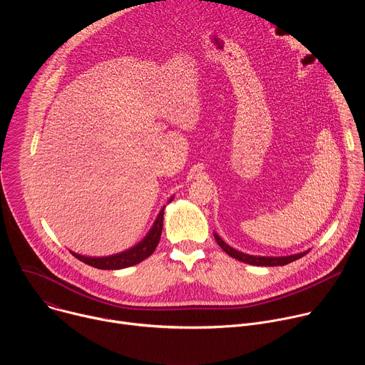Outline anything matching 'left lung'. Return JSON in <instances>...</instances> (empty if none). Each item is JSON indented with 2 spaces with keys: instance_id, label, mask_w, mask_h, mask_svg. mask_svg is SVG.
Instances as JSON below:
<instances>
[{
  "instance_id": "1",
  "label": "left lung",
  "mask_w": 365,
  "mask_h": 365,
  "mask_svg": "<svg viewBox=\"0 0 365 365\" xmlns=\"http://www.w3.org/2000/svg\"><path fill=\"white\" fill-rule=\"evenodd\" d=\"M214 237L218 242V245L232 258L238 259V262H242L245 264H251V266H262V267H274V266H286L294 259L306 255L309 252V250L297 252V254H290V255H282V257H269V255H252V254H247L242 251H238L235 248H232L231 245H228L217 232H214Z\"/></svg>"
}]
</instances>
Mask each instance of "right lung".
<instances>
[{"label": "right lung", "mask_w": 365, "mask_h": 365, "mask_svg": "<svg viewBox=\"0 0 365 365\" xmlns=\"http://www.w3.org/2000/svg\"><path fill=\"white\" fill-rule=\"evenodd\" d=\"M173 197L175 196H170L169 202H172ZM163 215H165V206L162 207V211L158 214V217H155L145 237L128 250H124L121 252L111 254V255H103V257H89V255L78 254L75 251H71V252L78 259H81L82 263L101 270H120V269L135 266L141 263L144 258L150 257L154 252L155 247H158L162 237V230H163Z\"/></svg>", "instance_id": "obj_1"}]
</instances>
